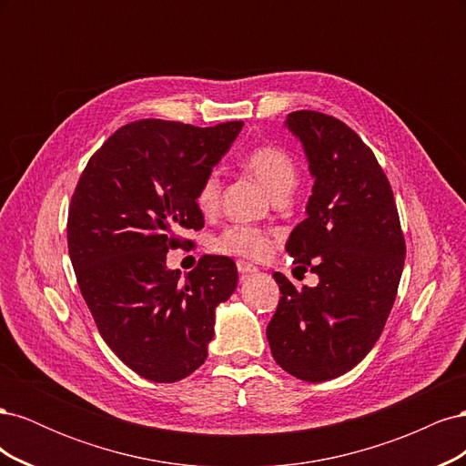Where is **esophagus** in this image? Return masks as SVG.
<instances>
[{"mask_svg": "<svg viewBox=\"0 0 466 466\" xmlns=\"http://www.w3.org/2000/svg\"><path fill=\"white\" fill-rule=\"evenodd\" d=\"M237 270H238V274H241V276H248V274H257L258 268L255 264H248L245 260H238L237 262Z\"/></svg>", "mask_w": 466, "mask_h": 466, "instance_id": "1", "label": "esophagus"}]
</instances>
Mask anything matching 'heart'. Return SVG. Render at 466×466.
Wrapping results in <instances>:
<instances>
[{
    "instance_id": "obj_1",
    "label": "heart",
    "mask_w": 466,
    "mask_h": 466,
    "mask_svg": "<svg viewBox=\"0 0 466 466\" xmlns=\"http://www.w3.org/2000/svg\"><path fill=\"white\" fill-rule=\"evenodd\" d=\"M245 168L255 177L266 192L278 198L288 196L298 182V168L289 155L272 146H264L250 151L245 159ZM221 177L218 171H211L200 187L198 206L202 211H214L219 204ZM270 238L260 229L247 228V225H231V228L211 238V250L219 255L241 257L248 260H260L268 255Z\"/></svg>"
}]
</instances>
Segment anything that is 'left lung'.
<instances>
[{
    "instance_id": "left-lung-1",
    "label": "left lung",
    "mask_w": 466,
    "mask_h": 466,
    "mask_svg": "<svg viewBox=\"0 0 466 466\" xmlns=\"http://www.w3.org/2000/svg\"><path fill=\"white\" fill-rule=\"evenodd\" d=\"M284 126L315 180L286 250L319 284L298 291L276 272L281 298L266 336L281 370L320 383L354 370L379 340L406 247L389 180L354 130L315 110L291 112Z\"/></svg>"
}]
</instances>
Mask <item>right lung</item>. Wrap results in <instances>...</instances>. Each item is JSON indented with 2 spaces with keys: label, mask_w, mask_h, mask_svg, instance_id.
<instances>
[{
  "label": "right lung",
  "mask_w": 466,
  "mask_h": 466,
  "mask_svg": "<svg viewBox=\"0 0 466 466\" xmlns=\"http://www.w3.org/2000/svg\"><path fill=\"white\" fill-rule=\"evenodd\" d=\"M243 126L132 122L93 155L74 192L67 248L83 299L108 348L153 383L200 368L216 307L237 289L231 258L202 257L180 276L167 252L204 228L200 187Z\"/></svg>",
  "instance_id": "1"
}]
</instances>
